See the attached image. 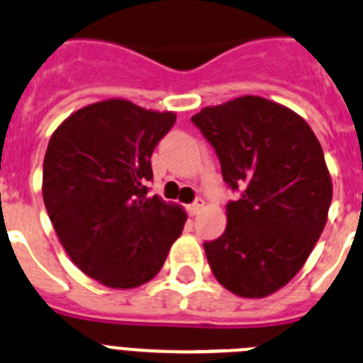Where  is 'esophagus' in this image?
Returning <instances> with one entry per match:
<instances>
[{"label":"esophagus","mask_w":363,"mask_h":363,"mask_svg":"<svg viewBox=\"0 0 363 363\" xmlns=\"http://www.w3.org/2000/svg\"><path fill=\"white\" fill-rule=\"evenodd\" d=\"M203 208H204L203 201H197V203H194V204H190V206H188V213L194 217V216H197V213H199Z\"/></svg>","instance_id":"esophagus-1"}]
</instances>
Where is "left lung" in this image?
Here are the masks:
<instances>
[{
    "label": "left lung",
    "mask_w": 363,
    "mask_h": 363,
    "mask_svg": "<svg viewBox=\"0 0 363 363\" xmlns=\"http://www.w3.org/2000/svg\"><path fill=\"white\" fill-rule=\"evenodd\" d=\"M191 121L226 184L242 190L226 208L225 234L204 242L210 269L235 296L267 298L301 270L325 228L333 181L320 140L298 113L254 94Z\"/></svg>",
    "instance_id": "left-lung-1"
}]
</instances>
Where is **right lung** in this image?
Returning a JSON list of instances; mask_svg holds the SVG:
<instances>
[{"label": "right lung", "instance_id": "right-lung-1", "mask_svg": "<svg viewBox=\"0 0 363 363\" xmlns=\"http://www.w3.org/2000/svg\"><path fill=\"white\" fill-rule=\"evenodd\" d=\"M125 99L80 107L56 128L43 159V203L78 269L109 289L159 274L188 219L181 204L147 197L151 153L175 124Z\"/></svg>", "mask_w": 363, "mask_h": 363}]
</instances>
